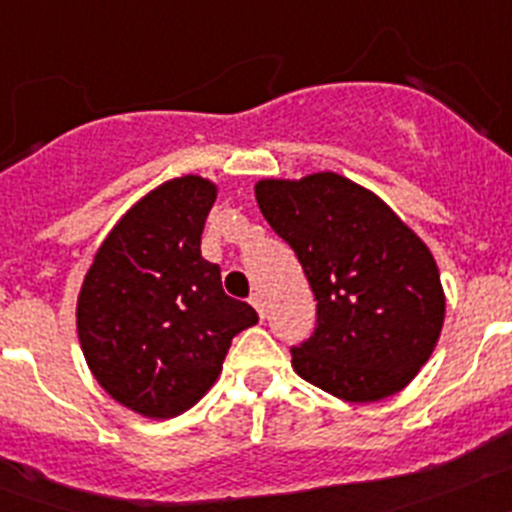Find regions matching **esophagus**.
<instances>
[{"mask_svg": "<svg viewBox=\"0 0 512 512\" xmlns=\"http://www.w3.org/2000/svg\"><path fill=\"white\" fill-rule=\"evenodd\" d=\"M251 305L256 307V312H259V318H264L266 315V310H264V297H261V292H253L251 295Z\"/></svg>", "mask_w": 512, "mask_h": 512, "instance_id": "1", "label": "esophagus"}]
</instances>
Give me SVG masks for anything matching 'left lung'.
Segmentation results:
<instances>
[{
  "label": "left lung",
  "instance_id": "left-lung-1",
  "mask_svg": "<svg viewBox=\"0 0 512 512\" xmlns=\"http://www.w3.org/2000/svg\"><path fill=\"white\" fill-rule=\"evenodd\" d=\"M256 202L297 253L318 300L315 333L292 348L295 372L346 402L408 387L446 315L428 246L377 194L333 171L261 179Z\"/></svg>",
  "mask_w": 512,
  "mask_h": 512
}]
</instances>
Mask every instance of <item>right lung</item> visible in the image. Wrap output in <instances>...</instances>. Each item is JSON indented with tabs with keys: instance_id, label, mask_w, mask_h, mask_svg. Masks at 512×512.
<instances>
[{
	"instance_id": "1",
	"label": "right lung",
	"mask_w": 512,
	"mask_h": 512,
	"mask_svg": "<svg viewBox=\"0 0 512 512\" xmlns=\"http://www.w3.org/2000/svg\"><path fill=\"white\" fill-rule=\"evenodd\" d=\"M217 187L179 176L135 202L104 238L81 284L76 330L104 392L146 418L189 410L223 372L230 341L259 323L202 259Z\"/></svg>"
}]
</instances>
